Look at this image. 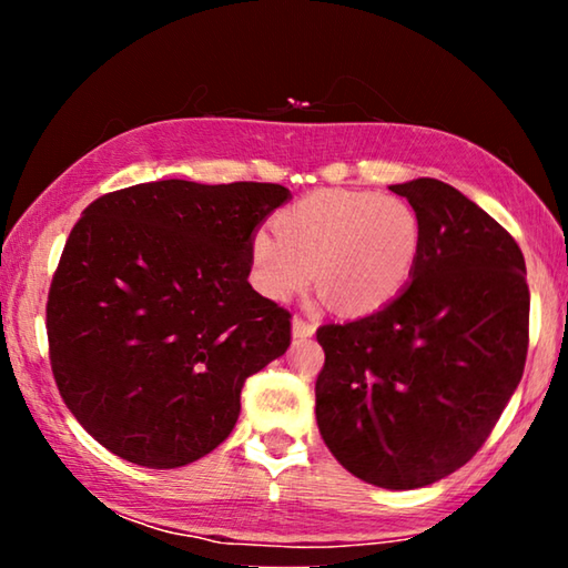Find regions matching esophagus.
Listing matches in <instances>:
<instances>
[{
  "mask_svg": "<svg viewBox=\"0 0 568 568\" xmlns=\"http://www.w3.org/2000/svg\"><path fill=\"white\" fill-rule=\"evenodd\" d=\"M313 333H315V323L301 318V315H295V318H293V338L305 341V338H311Z\"/></svg>",
  "mask_w": 568,
  "mask_h": 568,
  "instance_id": "esophagus-1",
  "label": "esophagus"
}]
</instances>
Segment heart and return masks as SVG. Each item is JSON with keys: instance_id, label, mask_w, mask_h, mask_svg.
Returning a JSON list of instances; mask_svg holds the SVG:
<instances>
[{"instance_id": "1", "label": "heart", "mask_w": 568, "mask_h": 568, "mask_svg": "<svg viewBox=\"0 0 568 568\" xmlns=\"http://www.w3.org/2000/svg\"><path fill=\"white\" fill-rule=\"evenodd\" d=\"M250 235V275L271 301H291L313 275L343 313H373L410 281L420 220L406 200L361 190L313 192ZM316 273H312V267Z\"/></svg>"}]
</instances>
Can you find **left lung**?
<instances>
[{"label": "left lung", "instance_id": "8db88e82", "mask_svg": "<svg viewBox=\"0 0 568 568\" xmlns=\"http://www.w3.org/2000/svg\"><path fill=\"white\" fill-rule=\"evenodd\" d=\"M420 220V253L396 301L323 325L321 436L365 484L408 491L468 464L524 376L528 285L521 247L456 187L390 185Z\"/></svg>", "mask_w": 568, "mask_h": 568}]
</instances>
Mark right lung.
I'll return each mask as SVG.
<instances>
[{
    "label": "right lung",
    "instance_id": "obj_1",
    "mask_svg": "<svg viewBox=\"0 0 568 568\" xmlns=\"http://www.w3.org/2000/svg\"><path fill=\"white\" fill-rule=\"evenodd\" d=\"M291 190L142 182L72 227L47 297L60 396L114 456L178 468L235 428L240 390L291 345V313L247 283L250 235Z\"/></svg>",
    "mask_w": 568,
    "mask_h": 568
}]
</instances>
